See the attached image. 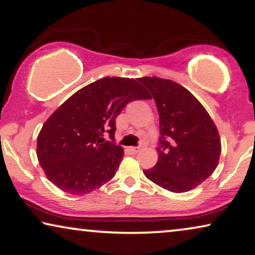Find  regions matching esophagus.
Here are the masks:
<instances>
[{"label":"esophagus","mask_w":255,"mask_h":255,"mask_svg":"<svg viewBox=\"0 0 255 255\" xmlns=\"http://www.w3.org/2000/svg\"><path fill=\"white\" fill-rule=\"evenodd\" d=\"M139 150L141 149L137 148V146H130V148H129V151H130L131 153H137Z\"/></svg>","instance_id":"esophagus-1"}]
</instances>
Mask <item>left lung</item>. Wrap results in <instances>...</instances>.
Wrapping results in <instances>:
<instances>
[{"mask_svg": "<svg viewBox=\"0 0 255 255\" xmlns=\"http://www.w3.org/2000/svg\"><path fill=\"white\" fill-rule=\"evenodd\" d=\"M159 114L158 160L145 177L164 189L184 193L198 187L217 167L221 137L206 109L187 89L158 77L138 78Z\"/></svg>", "mask_w": 255, "mask_h": 255, "instance_id": "1", "label": "left lung"}]
</instances>
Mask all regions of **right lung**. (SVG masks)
I'll return each instance as SVG.
<instances>
[{
  "label": "right lung",
  "mask_w": 255,
  "mask_h": 255,
  "mask_svg": "<svg viewBox=\"0 0 255 255\" xmlns=\"http://www.w3.org/2000/svg\"><path fill=\"white\" fill-rule=\"evenodd\" d=\"M151 99L138 80L104 77L68 98L44 124L37 156L46 177L73 195L88 194L117 173L124 149L116 144V119L132 100ZM110 135L105 141L103 134Z\"/></svg>",
  "instance_id": "1"
}]
</instances>
